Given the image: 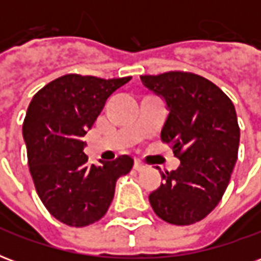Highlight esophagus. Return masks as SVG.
<instances>
[{"label": "esophagus", "mask_w": 261, "mask_h": 261, "mask_svg": "<svg viewBox=\"0 0 261 261\" xmlns=\"http://www.w3.org/2000/svg\"><path fill=\"white\" fill-rule=\"evenodd\" d=\"M133 168H134V169H136L137 172H141V170L145 169V165L141 164L140 161H136V162H134V166H133Z\"/></svg>", "instance_id": "obj_1"}]
</instances>
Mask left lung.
I'll return each mask as SVG.
<instances>
[{
    "label": "left lung",
    "mask_w": 261,
    "mask_h": 261,
    "mask_svg": "<svg viewBox=\"0 0 261 261\" xmlns=\"http://www.w3.org/2000/svg\"><path fill=\"white\" fill-rule=\"evenodd\" d=\"M141 81L165 99L169 116L161 138L180 159L177 169L161 173L164 183L149 194L151 207L169 224L192 225L218 205L229 183L241 138L235 106L215 84L192 72L141 75Z\"/></svg>",
    "instance_id": "left-lung-1"
}]
</instances>
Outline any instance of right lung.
Returning a JSON list of instances; mask_svg holds the SVG:
<instances>
[{"instance_id": "add662e5", "label": "right lung", "mask_w": 261, "mask_h": 261, "mask_svg": "<svg viewBox=\"0 0 261 261\" xmlns=\"http://www.w3.org/2000/svg\"><path fill=\"white\" fill-rule=\"evenodd\" d=\"M130 80L63 75L37 92L28 108L22 131L32 179L48 213L68 226L81 228L102 218L117 179L133 168L127 155L91 165L84 153L86 131L108 97Z\"/></svg>"}]
</instances>
